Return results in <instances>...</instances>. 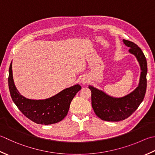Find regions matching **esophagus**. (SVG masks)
<instances>
[{
	"label": "esophagus",
	"mask_w": 155,
	"mask_h": 155,
	"mask_svg": "<svg viewBox=\"0 0 155 155\" xmlns=\"http://www.w3.org/2000/svg\"><path fill=\"white\" fill-rule=\"evenodd\" d=\"M86 82H87V81H86L85 80H83V81H82V83H83V84H84V83H86Z\"/></svg>",
	"instance_id": "obj_1"
}]
</instances>
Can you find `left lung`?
<instances>
[{"mask_svg":"<svg viewBox=\"0 0 155 155\" xmlns=\"http://www.w3.org/2000/svg\"><path fill=\"white\" fill-rule=\"evenodd\" d=\"M130 48L129 51L136 56L140 64L141 74L138 87L122 97L116 98L89 85L91 91V104L97 116L108 122H119L128 118L137 110L143 101L147 90V62L142 50L134 42L123 39Z\"/></svg>","mask_w":155,"mask_h":155,"instance_id":"left-lung-1","label":"left lung"}]
</instances>
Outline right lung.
Instances as JSON below:
<instances>
[{
  "label": "right lung",
  "instance_id": "add662e5",
  "mask_svg": "<svg viewBox=\"0 0 155 155\" xmlns=\"http://www.w3.org/2000/svg\"><path fill=\"white\" fill-rule=\"evenodd\" d=\"M8 83L11 98L18 109L30 120L44 125L56 124L62 120L68 114L72 99L81 89L79 84H76L46 99H27L18 92L15 86L12 62L9 67Z\"/></svg>",
  "mask_w": 155,
  "mask_h": 155
}]
</instances>
